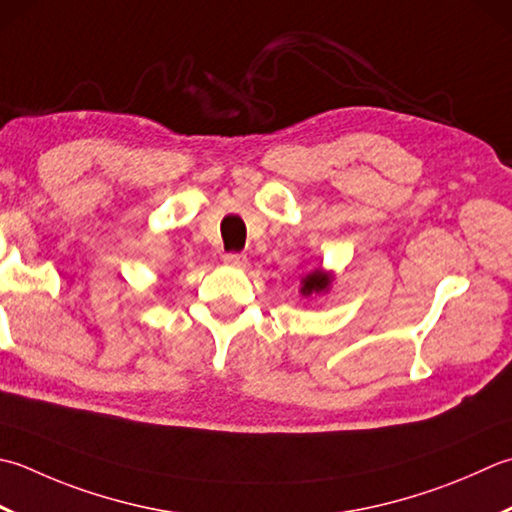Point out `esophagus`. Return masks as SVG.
I'll list each match as a JSON object with an SVG mask.
<instances>
[{
    "instance_id": "obj_1",
    "label": "esophagus",
    "mask_w": 512,
    "mask_h": 512,
    "mask_svg": "<svg viewBox=\"0 0 512 512\" xmlns=\"http://www.w3.org/2000/svg\"><path fill=\"white\" fill-rule=\"evenodd\" d=\"M224 264L230 268H244L248 264V257L242 253H228L224 255Z\"/></svg>"
}]
</instances>
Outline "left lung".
Returning a JSON list of instances; mask_svg holds the SVG:
<instances>
[{
    "label": "left lung",
    "instance_id": "8db88e82",
    "mask_svg": "<svg viewBox=\"0 0 512 512\" xmlns=\"http://www.w3.org/2000/svg\"><path fill=\"white\" fill-rule=\"evenodd\" d=\"M335 282V273H330V270H322V268H315L310 270L302 277V288H299V293L304 297H313V295H326L330 286Z\"/></svg>",
    "mask_w": 512,
    "mask_h": 512
}]
</instances>
